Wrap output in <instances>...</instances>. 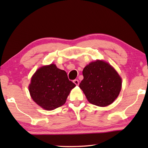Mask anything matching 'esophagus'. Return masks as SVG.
<instances>
[{
	"label": "esophagus",
	"instance_id": "34e87169",
	"mask_svg": "<svg viewBox=\"0 0 148 148\" xmlns=\"http://www.w3.org/2000/svg\"><path fill=\"white\" fill-rule=\"evenodd\" d=\"M73 82L76 85V86H78L79 85V81H78V79H74V81H73Z\"/></svg>",
	"mask_w": 148,
	"mask_h": 148
}]
</instances>
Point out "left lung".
Here are the masks:
<instances>
[{
	"label": "left lung",
	"instance_id": "8db88e82",
	"mask_svg": "<svg viewBox=\"0 0 148 148\" xmlns=\"http://www.w3.org/2000/svg\"><path fill=\"white\" fill-rule=\"evenodd\" d=\"M83 76L79 86L90 103L106 106L118 97L121 78L107 62L99 60L91 62L84 69Z\"/></svg>",
	"mask_w": 148,
	"mask_h": 148
}]
</instances>
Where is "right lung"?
<instances>
[{"label": "right lung", "mask_w": 148, "mask_h": 148, "mask_svg": "<svg viewBox=\"0 0 148 148\" xmlns=\"http://www.w3.org/2000/svg\"><path fill=\"white\" fill-rule=\"evenodd\" d=\"M75 86L69 79L66 72L51 64L35 72L29 89L32 100L37 104L45 110H52L65 103Z\"/></svg>", "instance_id": "obj_1"}]
</instances>
